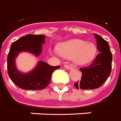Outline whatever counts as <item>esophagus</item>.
I'll list each match as a JSON object with an SVG mask.
<instances>
[{
  "instance_id": "obj_1",
  "label": "esophagus",
  "mask_w": 121,
  "mask_h": 121,
  "mask_svg": "<svg viewBox=\"0 0 121 121\" xmlns=\"http://www.w3.org/2000/svg\"><path fill=\"white\" fill-rule=\"evenodd\" d=\"M64 66H65V68H66L68 70H70V69L73 68V66L71 65H65Z\"/></svg>"
}]
</instances>
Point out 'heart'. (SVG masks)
Instances as JSON below:
<instances>
[{"mask_svg": "<svg viewBox=\"0 0 121 121\" xmlns=\"http://www.w3.org/2000/svg\"><path fill=\"white\" fill-rule=\"evenodd\" d=\"M57 51L61 56L72 59L77 65H85L95 58L97 48L95 43L81 39H72L57 46Z\"/></svg>", "mask_w": 121, "mask_h": 121, "instance_id": "heart-1", "label": "heart"}]
</instances>
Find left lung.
I'll return each mask as SVG.
<instances>
[{"label": "left lung", "instance_id": "1", "mask_svg": "<svg viewBox=\"0 0 121 121\" xmlns=\"http://www.w3.org/2000/svg\"><path fill=\"white\" fill-rule=\"evenodd\" d=\"M97 49L100 53L89 66L80 68L82 73L81 81L74 86L79 89H95L101 86L108 79L111 72L112 54L108 42L100 35L95 34Z\"/></svg>", "mask_w": 121, "mask_h": 121}]
</instances>
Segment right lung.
Segmentation results:
<instances>
[{
	"label": "right lung",
	"mask_w": 121,
	"mask_h": 121,
	"mask_svg": "<svg viewBox=\"0 0 121 121\" xmlns=\"http://www.w3.org/2000/svg\"><path fill=\"white\" fill-rule=\"evenodd\" d=\"M43 35H27L12 43L7 58L8 76L18 87L25 90H42L50 82L52 73L60 68V66H52L40 61L34 70L24 74L19 72L15 66V59L21 51H28L38 56L42 49V43H45Z\"/></svg>",
	"instance_id": "add662e5"
}]
</instances>
